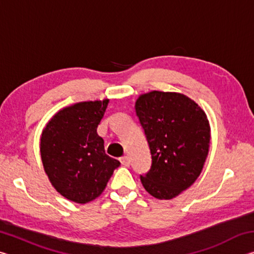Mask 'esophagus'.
Masks as SVG:
<instances>
[{
	"label": "esophagus",
	"instance_id": "34e87169",
	"mask_svg": "<svg viewBox=\"0 0 254 254\" xmlns=\"http://www.w3.org/2000/svg\"><path fill=\"white\" fill-rule=\"evenodd\" d=\"M120 161H121V163H122L123 166H126V167L130 166V158H128L127 156L121 157V159H120Z\"/></svg>",
	"mask_w": 254,
	"mask_h": 254
}]
</instances>
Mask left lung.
<instances>
[{"label": "left lung", "instance_id": "8db88e82", "mask_svg": "<svg viewBox=\"0 0 254 254\" xmlns=\"http://www.w3.org/2000/svg\"><path fill=\"white\" fill-rule=\"evenodd\" d=\"M135 113L152 159L150 170L140 175L141 183L158 199L174 198L203 169L210 140L207 117L183 94L158 91L137 98Z\"/></svg>", "mask_w": 254, "mask_h": 254}]
</instances>
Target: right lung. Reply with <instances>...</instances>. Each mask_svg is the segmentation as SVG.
<instances>
[{"instance_id": "right-lung-1", "label": "right lung", "mask_w": 254, "mask_h": 254, "mask_svg": "<svg viewBox=\"0 0 254 254\" xmlns=\"http://www.w3.org/2000/svg\"><path fill=\"white\" fill-rule=\"evenodd\" d=\"M109 100L81 102L59 111L40 139L46 174L59 194L75 203H88L102 194L120 166L107 156L97 127Z\"/></svg>"}]
</instances>
